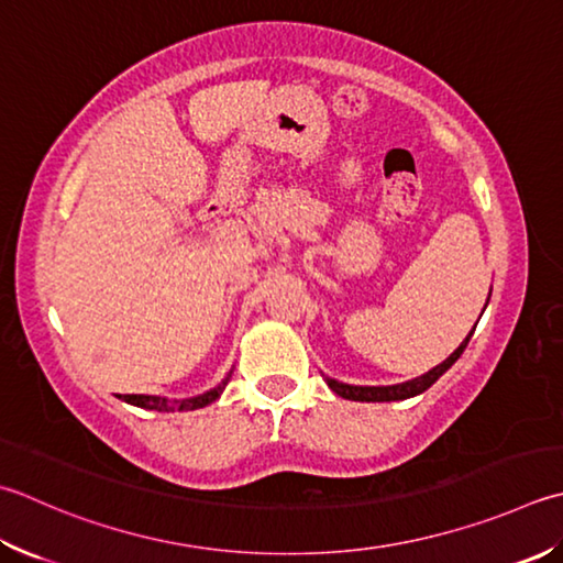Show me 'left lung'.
I'll return each instance as SVG.
<instances>
[{
	"label": "left lung",
	"instance_id": "obj_1",
	"mask_svg": "<svg viewBox=\"0 0 563 563\" xmlns=\"http://www.w3.org/2000/svg\"><path fill=\"white\" fill-rule=\"evenodd\" d=\"M488 300H490V295H488ZM486 307H488V302H486ZM486 307H483V310H486ZM473 332H476V327H473L471 334L464 341H461L454 354H451L446 361L439 363V366H434L432 371H427L424 376H420V378H412V380H405V383H395V385H349V383H341V380L329 378V376H324V380H327L329 388H332L339 395V398L354 400V402H395V400L415 398V395H420L427 388H432V385L439 378H442L451 366H454V363L459 361V356L464 354V349L468 344V339L473 336Z\"/></svg>",
	"mask_w": 563,
	"mask_h": 563
}]
</instances>
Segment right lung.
<instances>
[{"label":"right lung","mask_w":563,"mask_h":563,"mask_svg":"<svg viewBox=\"0 0 563 563\" xmlns=\"http://www.w3.org/2000/svg\"><path fill=\"white\" fill-rule=\"evenodd\" d=\"M231 378V371L227 373V378L214 385L212 390H207L202 395H195V398H185V400H170V398H161V395H124V402L129 405H136V407H143V410H156V412H187V410H200V407H207L209 402H214L219 395L224 393L227 383Z\"/></svg>","instance_id":"1"}]
</instances>
